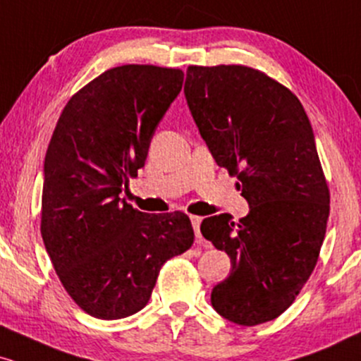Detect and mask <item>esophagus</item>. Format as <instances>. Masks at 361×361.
I'll return each mask as SVG.
<instances>
[{
	"label": "esophagus",
	"mask_w": 361,
	"mask_h": 361,
	"mask_svg": "<svg viewBox=\"0 0 361 361\" xmlns=\"http://www.w3.org/2000/svg\"><path fill=\"white\" fill-rule=\"evenodd\" d=\"M190 221H192V226H193L195 235H197V241L200 243V241H202V234H200V224H202V217H197V215H192V217H190Z\"/></svg>",
	"instance_id": "esophagus-1"
}]
</instances>
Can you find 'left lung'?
<instances>
[{"mask_svg": "<svg viewBox=\"0 0 361 361\" xmlns=\"http://www.w3.org/2000/svg\"><path fill=\"white\" fill-rule=\"evenodd\" d=\"M185 98L215 163L238 176L250 205L238 224L221 214L200 226L231 258L212 307L239 326L271 321L309 280L329 217L307 114L292 91L246 66H190Z\"/></svg>", "mask_w": 361, "mask_h": 361, "instance_id": "obj_1", "label": "left lung"}]
</instances>
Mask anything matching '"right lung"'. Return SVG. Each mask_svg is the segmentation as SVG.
Wrapping results in <instances>:
<instances>
[{
  "instance_id": "obj_1",
  "label": "right lung",
  "mask_w": 361,
  "mask_h": 361,
  "mask_svg": "<svg viewBox=\"0 0 361 361\" xmlns=\"http://www.w3.org/2000/svg\"><path fill=\"white\" fill-rule=\"evenodd\" d=\"M181 85L180 69H109L68 102L49 142L40 233L66 292L97 319L146 307L161 267L193 244L188 215L120 198Z\"/></svg>"
}]
</instances>
